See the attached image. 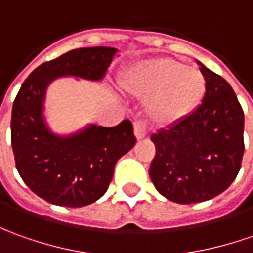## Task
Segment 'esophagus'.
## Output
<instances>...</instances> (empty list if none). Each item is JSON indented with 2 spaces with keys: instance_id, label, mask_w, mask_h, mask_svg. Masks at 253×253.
<instances>
[{
  "instance_id": "1",
  "label": "esophagus",
  "mask_w": 253,
  "mask_h": 253,
  "mask_svg": "<svg viewBox=\"0 0 253 253\" xmlns=\"http://www.w3.org/2000/svg\"><path fill=\"white\" fill-rule=\"evenodd\" d=\"M148 133V126H147V122L145 120H135L134 122V134L137 137V140L144 138Z\"/></svg>"
}]
</instances>
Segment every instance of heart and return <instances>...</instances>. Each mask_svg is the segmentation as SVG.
Listing matches in <instances>:
<instances>
[{"instance_id":"heart-1","label":"heart","mask_w":253,"mask_h":253,"mask_svg":"<svg viewBox=\"0 0 253 253\" xmlns=\"http://www.w3.org/2000/svg\"><path fill=\"white\" fill-rule=\"evenodd\" d=\"M125 88L149 97L147 112L159 126H170L192 113L206 92V79L198 68L171 58H155L134 66L123 79Z\"/></svg>"}]
</instances>
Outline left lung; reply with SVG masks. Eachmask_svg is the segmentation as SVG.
<instances>
[{
    "label": "left lung",
    "instance_id": "8db88e82",
    "mask_svg": "<svg viewBox=\"0 0 253 253\" xmlns=\"http://www.w3.org/2000/svg\"><path fill=\"white\" fill-rule=\"evenodd\" d=\"M199 63V62H198ZM206 92L198 108L151 137L149 177L165 198L197 204L226 191L244 155V111L231 85L199 63Z\"/></svg>",
    "mask_w": 253,
    "mask_h": 253
}]
</instances>
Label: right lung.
I'll return each mask as SVG.
<instances>
[{
    "mask_svg": "<svg viewBox=\"0 0 253 253\" xmlns=\"http://www.w3.org/2000/svg\"><path fill=\"white\" fill-rule=\"evenodd\" d=\"M116 48L72 49L44 62L30 73L13 101L11 142L15 165L26 185L49 204L68 208L90 205L104 195L120 156L133 148L130 120L118 126H90L72 137H56L42 119L47 85L59 76L99 80Z\"/></svg>",
    "mask_w": 253,
    "mask_h": 253,
    "instance_id": "1",
    "label": "right lung"
}]
</instances>
